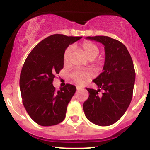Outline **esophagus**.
I'll return each instance as SVG.
<instances>
[{"label":"esophagus","mask_w":150,"mask_h":150,"mask_svg":"<svg viewBox=\"0 0 150 150\" xmlns=\"http://www.w3.org/2000/svg\"><path fill=\"white\" fill-rule=\"evenodd\" d=\"M82 89V88H81V87H77V90H80V89Z\"/></svg>","instance_id":"obj_1"}]
</instances>
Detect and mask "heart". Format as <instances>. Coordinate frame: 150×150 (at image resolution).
I'll return each mask as SVG.
<instances>
[{
    "label": "heart",
    "mask_w": 150,
    "mask_h": 150,
    "mask_svg": "<svg viewBox=\"0 0 150 150\" xmlns=\"http://www.w3.org/2000/svg\"><path fill=\"white\" fill-rule=\"evenodd\" d=\"M82 50H83L85 54L88 58H96L99 54V49L95 44L91 42H85L82 46ZM72 52V47L67 48L64 52V56H63V61L65 63H67L69 61L70 54ZM70 77L75 81V82L79 85L85 83L87 82L91 77H92V74L88 70H75L72 72L70 74Z\"/></svg>",
    "instance_id": "obj_1"
}]
</instances>
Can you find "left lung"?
Returning <instances> with one entry per match:
<instances>
[{
  "mask_svg": "<svg viewBox=\"0 0 150 150\" xmlns=\"http://www.w3.org/2000/svg\"><path fill=\"white\" fill-rule=\"evenodd\" d=\"M86 39L100 42L104 46L103 72L93 82L97 90L86 88L89 97L83 110L89 121L108 126L123 116L132 100L135 71L128 49L119 41L106 36L87 37ZM103 90L101 95L98 92Z\"/></svg>",
  "mask_w": 150,
  "mask_h": 150,
  "instance_id": "left-lung-1",
  "label": "left lung"
}]
</instances>
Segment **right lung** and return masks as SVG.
Segmentation results:
<instances>
[{
    "label": "right lung",
    "instance_id": "obj_1",
    "mask_svg": "<svg viewBox=\"0 0 150 150\" xmlns=\"http://www.w3.org/2000/svg\"><path fill=\"white\" fill-rule=\"evenodd\" d=\"M81 38L53 34L39 42L26 58L20 73V92L26 111L37 124L57 125L65 118L76 87L66 84L56 92L53 80L63 69L65 49Z\"/></svg>",
    "mask_w": 150,
    "mask_h": 150
}]
</instances>
